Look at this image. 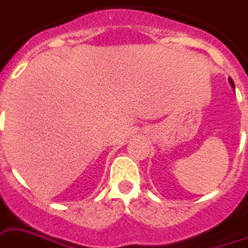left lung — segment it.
I'll use <instances>...</instances> for the list:
<instances>
[{
  "mask_svg": "<svg viewBox=\"0 0 248 248\" xmlns=\"http://www.w3.org/2000/svg\"><path fill=\"white\" fill-rule=\"evenodd\" d=\"M229 84H231V86H232L233 89H234V82H233V80L231 78H229Z\"/></svg>",
  "mask_w": 248,
  "mask_h": 248,
  "instance_id": "left-lung-1",
  "label": "left lung"
}]
</instances>
